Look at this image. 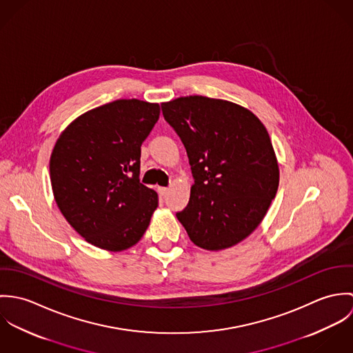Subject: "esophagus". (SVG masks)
I'll return each mask as SVG.
<instances>
[{
	"mask_svg": "<svg viewBox=\"0 0 353 353\" xmlns=\"http://www.w3.org/2000/svg\"><path fill=\"white\" fill-rule=\"evenodd\" d=\"M168 190H170L168 188H157V192L160 196H165L168 193Z\"/></svg>",
	"mask_w": 353,
	"mask_h": 353,
	"instance_id": "34e87169",
	"label": "esophagus"
}]
</instances>
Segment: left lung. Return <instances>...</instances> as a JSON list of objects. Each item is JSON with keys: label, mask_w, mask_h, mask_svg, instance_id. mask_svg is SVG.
<instances>
[{"label": "left lung", "mask_w": 353, "mask_h": 353, "mask_svg": "<svg viewBox=\"0 0 353 353\" xmlns=\"http://www.w3.org/2000/svg\"><path fill=\"white\" fill-rule=\"evenodd\" d=\"M183 143L194 185L176 213L190 241L205 250L231 248L259 225L279 188V164L262 122L221 99L185 97L161 104Z\"/></svg>", "instance_id": "8db88e82"}]
</instances>
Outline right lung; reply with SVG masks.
<instances>
[{
    "instance_id": "obj_1",
    "label": "right lung",
    "mask_w": 353,
    "mask_h": 353,
    "mask_svg": "<svg viewBox=\"0 0 353 353\" xmlns=\"http://www.w3.org/2000/svg\"><path fill=\"white\" fill-rule=\"evenodd\" d=\"M159 115L157 103L119 99L80 115L57 140L54 199L88 243L122 252L147 231L159 199L140 182V157Z\"/></svg>"
}]
</instances>
